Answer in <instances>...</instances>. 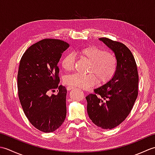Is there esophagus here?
<instances>
[{
    "mask_svg": "<svg viewBox=\"0 0 155 155\" xmlns=\"http://www.w3.org/2000/svg\"><path fill=\"white\" fill-rule=\"evenodd\" d=\"M67 91H71L72 89H73V87H71V86H68V87H67Z\"/></svg>",
    "mask_w": 155,
    "mask_h": 155,
    "instance_id": "1",
    "label": "esophagus"
}]
</instances>
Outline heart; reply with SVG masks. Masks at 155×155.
Instances as JSON below:
<instances>
[{"label": "heart", "mask_w": 155, "mask_h": 155, "mask_svg": "<svg viewBox=\"0 0 155 155\" xmlns=\"http://www.w3.org/2000/svg\"><path fill=\"white\" fill-rule=\"evenodd\" d=\"M78 54L81 58L90 62L87 75L78 73L66 76L64 83L72 87L88 89L94 87L98 82L105 84L111 80L116 73L118 67L117 59L115 56L107 52L104 49L96 46H88L81 49ZM75 58L73 54L68 53L61 61L62 67L67 72L73 70Z\"/></svg>", "instance_id": "1"}]
</instances>
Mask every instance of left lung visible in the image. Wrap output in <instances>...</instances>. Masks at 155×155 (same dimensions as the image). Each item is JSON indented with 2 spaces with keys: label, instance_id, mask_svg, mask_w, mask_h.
Listing matches in <instances>:
<instances>
[{
  "label": "left lung",
  "instance_id": "obj_1",
  "mask_svg": "<svg viewBox=\"0 0 155 155\" xmlns=\"http://www.w3.org/2000/svg\"><path fill=\"white\" fill-rule=\"evenodd\" d=\"M99 41L114 52L118 67L111 80L86 97L87 113L97 127L112 129L123 122L132 110L138 96L139 74L134 58L126 46L107 38Z\"/></svg>",
  "mask_w": 155,
  "mask_h": 155
}]
</instances>
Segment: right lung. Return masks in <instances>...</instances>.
Listing matches in <instances>:
<instances>
[{"label": "right lung", "mask_w": 155, "mask_h": 155, "mask_svg": "<svg viewBox=\"0 0 155 155\" xmlns=\"http://www.w3.org/2000/svg\"><path fill=\"white\" fill-rule=\"evenodd\" d=\"M67 42L44 39L31 46L20 61L17 86L22 109L30 123L44 133L54 132L67 115V91L59 86L58 63ZM58 88L57 95H49Z\"/></svg>", "instance_id": "obj_1"}]
</instances>
